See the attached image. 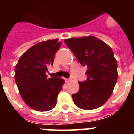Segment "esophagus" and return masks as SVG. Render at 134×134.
Listing matches in <instances>:
<instances>
[{
    "instance_id": "obj_1",
    "label": "esophagus",
    "mask_w": 134,
    "mask_h": 134,
    "mask_svg": "<svg viewBox=\"0 0 134 134\" xmlns=\"http://www.w3.org/2000/svg\"><path fill=\"white\" fill-rule=\"evenodd\" d=\"M65 80H66V81L69 82V81H71V80H72V79H70H70H66Z\"/></svg>"
}]
</instances>
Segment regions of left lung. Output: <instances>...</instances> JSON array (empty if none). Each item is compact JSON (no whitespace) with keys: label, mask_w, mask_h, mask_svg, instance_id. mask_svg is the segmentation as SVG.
Instances as JSON below:
<instances>
[{"label":"left lung","mask_w":134,"mask_h":134,"mask_svg":"<svg viewBox=\"0 0 134 134\" xmlns=\"http://www.w3.org/2000/svg\"><path fill=\"white\" fill-rule=\"evenodd\" d=\"M64 42L82 66H87L86 81L72 95L76 106L82 109L99 108L113 93L118 80V63L107 44L94 36L72 37Z\"/></svg>","instance_id":"1"}]
</instances>
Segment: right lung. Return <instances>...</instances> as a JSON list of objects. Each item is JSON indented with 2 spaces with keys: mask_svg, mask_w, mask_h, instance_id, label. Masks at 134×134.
<instances>
[{
  "mask_svg": "<svg viewBox=\"0 0 134 134\" xmlns=\"http://www.w3.org/2000/svg\"><path fill=\"white\" fill-rule=\"evenodd\" d=\"M58 39L41 41L20 57L15 68V79L24 102L32 109L48 111L56 105L59 92L65 81L62 78H48V66L61 46Z\"/></svg>",
  "mask_w": 134,
  "mask_h": 134,
  "instance_id": "1",
  "label": "right lung"
}]
</instances>
